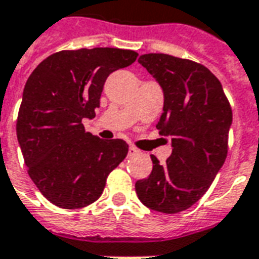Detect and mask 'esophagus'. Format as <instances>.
Instances as JSON below:
<instances>
[{"instance_id": "34e87169", "label": "esophagus", "mask_w": 259, "mask_h": 259, "mask_svg": "<svg viewBox=\"0 0 259 259\" xmlns=\"http://www.w3.org/2000/svg\"><path fill=\"white\" fill-rule=\"evenodd\" d=\"M139 154V149L136 148V147H133V145H130L129 147V155L132 156V155H137Z\"/></svg>"}]
</instances>
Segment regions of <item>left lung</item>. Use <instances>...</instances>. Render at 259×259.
<instances>
[{
	"mask_svg": "<svg viewBox=\"0 0 259 259\" xmlns=\"http://www.w3.org/2000/svg\"><path fill=\"white\" fill-rule=\"evenodd\" d=\"M139 63L163 89L156 127L171 137L173 152L164 164L151 155L152 171L136 192L147 207L176 214L207 192L225 162L232 108L221 82L200 63L164 53L143 55Z\"/></svg>",
	"mask_w": 259,
	"mask_h": 259,
	"instance_id": "left-lung-1",
	"label": "left lung"
}]
</instances>
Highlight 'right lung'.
Returning <instances> with one entry per match:
<instances>
[{
  "label": "right lung",
  "instance_id": "1",
  "mask_svg": "<svg viewBox=\"0 0 259 259\" xmlns=\"http://www.w3.org/2000/svg\"><path fill=\"white\" fill-rule=\"evenodd\" d=\"M137 56L118 48L60 51L28 76L17 115V141L30 178L57 207L96 202L108 174L126 158V141L99 139L85 132L82 119L96 116L107 76Z\"/></svg>",
  "mask_w": 259,
  "mask_h": 259
}]
</instances>
